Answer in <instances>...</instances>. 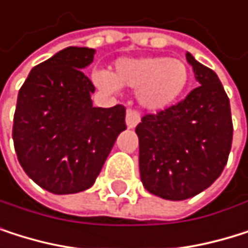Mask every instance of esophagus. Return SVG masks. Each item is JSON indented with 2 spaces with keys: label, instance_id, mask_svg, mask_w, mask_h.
I'll return each mask as SVG.
<instances>
[{
  "label": "esophagus",
  "instance_id": "obj_1",
  "mask_svg": "<svg viewBox=\"0 0 248 248\" xmlns=\"http://www.w3.org/2000/svg\"><path fill=\"white\" fill-rule=\"evenodd\" d=\"M140 123V114L138 112L136 109H127V114H125V124L128 128H134Z\"/></svg>",
  "mask_w": 248,
  "mask_h": 248
}]
</instances>
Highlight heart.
Instances as JSON below:
<instances>
[{
	"label": "heart",
	"mask_w": 248,
	"mask_h": 248,
	"mask_svg": "<svg viewBox=\"0 0 248 248\" xmlns=\"http://www.w3.org/2000/svg\"><path fill=\"white\" fill-rule=\"evenodd\" d=\"M189 72L185 62L163 56L118 59L112 74L97 71L93 79L105 92L117 93L120 87L138 90L139 103L149 110H164L183 93Z\"/></svg>",
	"instance_id": "1"
}]
</instances>
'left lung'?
Masks as SVG:
<instances>
[{
    "mask_svg": "<svg viewBox=\"0 0 248 248\" xmlns=\"http://www.w3.org/2000/svg\"><path fill=\"white\" fill-rule=\"evenodd\" d=\"M198 87L136 127L146 191L164 200L195 197L223 171L232 145L229 99L219 77L186 53Z\"/></svg>",
    "mask_w": 248,
    "mask_h": 248,
    "instance_id": "obj_1",
    "label": "left lung"
}]
</instances>
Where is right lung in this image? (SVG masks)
I'll return each instance as SVG.
<instances>
[{"mask_svg":"<svg viewBox=\"0 0 248 248\" xmlns=\"http://www.w3.org/2000/svg\"><path fill=\"white\" fill-rule=\"evenodd\" d=\"M96 50L68 47L29 72L19 90L13 140L25 173L51 194L89 189L118 134L125 108H96L93 82L84 75Z\"/></svg>","mask_w":248,"mask_h":248,"instance_id":"right-lung-1","label":"right lung"}]
</instances>
